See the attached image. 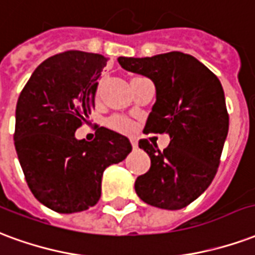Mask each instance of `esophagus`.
Instances as JSON below:
<instances>
[{
	"label": "esophagus",
	"mask_w": 255,
	"mask_h": 255,
	"mask_svg": "<svg viewBox=\"0 0 255 255\" xmlns=\"http://www.w3.org/2000/svg\"><path fill=\"white\" fill-rule=\"evenodd\" d=\"M130 142H131L133 148H137V138L135 137H130Z\"/></svg>",
	"instance_id": "obj_1"
}]
</instances>
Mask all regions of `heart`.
Returning <instances> with one entry per match:
<instances>
[{
	"label": "heart",
	"mask_w": 255,
	"mask_h": 255,
	"mask_svg": "<svg viewBox=\"0 0 255 255\" xmlns=\"http://www.w3.org/2000/svg\"><path fill=\"white\" fill-rule=\"evenodd\" d=\"M137 79H140V77H137ZM98 94H99V89H98ZM107 126H109L110 129L118 131V133H129L130 130H131V128H133V124H131V121L125 118V117L114 115V117H111V118L107 121Z\"/></svg>",
	"instance_id": "heart-1"
}]
</instances>
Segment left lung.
Wrapping results in <instances>:
<instances>
[{
	"mask_svg": "<svg viewBox=\"0 0 255 255\" xmlns=\"http://www.w3.org/2000/svg\"><path fill=\"white\" fill-rule=\"evenodd\" d=\"M118 62L153 81L156 103L144 130L168 133L171 138L163 150L140 140L150 168L135 179V193L156 208L182 209L208 189L220 164L230 124L222 84L205 65L181 51L120 57Z\"/></svg>",
	"mask_w": 255,
	"mask_h": 255,
	"instance_id": "8db88e82",
	"label": "left lung"
}]
</instances>
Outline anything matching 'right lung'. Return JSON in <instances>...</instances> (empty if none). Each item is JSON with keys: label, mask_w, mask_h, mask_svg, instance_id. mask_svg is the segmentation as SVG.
Segmentation results:
<instances>
[{"label": "right lung", "mask_w": 255, "mask_h": 255, "mask_svg": "<svg viewBox=\"0 0 255 255\" xmlns=\"http://www.w3.org/2000/svg\"><path fill=\"white\" fill-rule=\"evenodd\" d=\"M107 58L70 50L35 69L16 106L14 148L29 190L58 213L87 211L99 201L103 171L131 152L128 137L96 126L92 141L74 131L95 107Z\"/></svg>", "instance_id": "1"}]
</instances>
